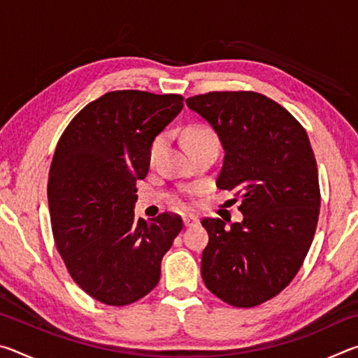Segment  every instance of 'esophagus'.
<instances>
[{
    "label": "esophagus",
    "mask_w": 358,
    "mask_h": 358,
    "mask_svg": "<svg viewBox=\"0 0 358 358\" xmlns=\"http://www.w3.org/2000/svg\"><path fill=\"white\" fill-rule=\"evenodd\" d=\"M183 222H185V227H192V226H196V224L199 222V220L194 215H185L183 216Z\"/></svg>",
    "instance_id": "esophagus-1"
}]
</instances>
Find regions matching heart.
<instances>
[{
	"label": "heart",
	"mask_w": 358,
	"mask_h": 358,
	"mask_svg": "<svg viewBox=\"0 0 358 358\" xmlns=\"http://www.w3.org/2000/svg\"><path fill=\"white\" fill-rule=\"evenodd\" d=\"M183 142L187 151H192V150L207 147V145H217V137L210 126L194 123L185 128ZM164 143H166L164 134H159L157 137H155V141L150 145V159H155V157L159 155V151L162 150V147H164Z\"/></svg>",
	"instance_id": "1"
}]
</instances>
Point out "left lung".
Listing matches in <instances>:
<instances>
[{
    "label": "left lung",
    "mask_w": 358,
    "mask_h": 358,
    "mask_svg": "<svg viewBox=\"0 0 358 358\" xmlns=\"http://www.w3.org/2000/svg\"><path fill=\"white\" fill-rule=\"evenodd\" d=\"M224 148L216 185L241 201L243 221L203 217L208 245L202 280L217 299L252 308L273 299L299 273L316 232L317 164L303 126L254 92H210L186 99Z\"/></svg>",
    "instance_id": "1"
}]
</instances>
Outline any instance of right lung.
<instances>
[{
    "label": "right lung",
    "mask_w": 358,
    "mask_h": 358,
    "mask_svg": "<svg viewBox=\"0 0 358 358\" xmlns=\"http://www.w3.org/2000/svg\"><path fill=\"white\" fill-rule=\"evenodd\" d=\"M181 108V94L110 92L85 106L58 141L47 185L53 238L72 280L104 305L151 292L183 229L175 213L134 216L150 145Z\"/></svg>",
    "instance_id": "add662e5"
}]
</instances>
